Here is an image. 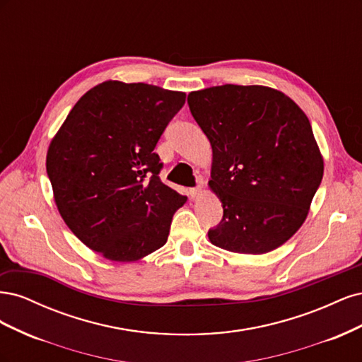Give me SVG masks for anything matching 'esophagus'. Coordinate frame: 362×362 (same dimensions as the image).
Here are the masks:
<instances>
[{"label": "esophagus", "mask_w": 362, "mask_h": 362, "mask_svg": "<svg viewBox=\"0 0 362 362\" xmlns=\"http://www.w3.org/2000/svg\"><path fill=\"white\" fill-rule=\"evenodd\" d=\"M201 194H202V187H201V185H198V187H194V189H190L192 199H196V198H198V196H201Z\"/></svg>", "instance_id": "1"}]
</instances>
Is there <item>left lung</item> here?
<instances>
[{"instance_id":"obj_1","label":"left lung","mask_w":362,"mask_h":362,"mask_svg":"<svg viewBox=\"0 0 362 362\" xmlns=\"http://www.w3.org/2000/svg\"><path fill=\"white\" fill-rule=\"evenodd\" d=\"M187 103L211 144L208 185L223 206L210 242L254 255L279 247L305 222L323 178L308 117L266 86L208 87Z\"/></svg>"}]
</instances>
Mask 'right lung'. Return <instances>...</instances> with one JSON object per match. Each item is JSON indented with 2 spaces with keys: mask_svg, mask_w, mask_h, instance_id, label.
<instances>
[{
  "mask_svg": "<svg viewBox=\"0 0 362 362\" xmlns=\"http://www.w3.org/2000/svg\"><path fill=\"white\" fill-rule=\"evenodd\" d=\"M185 103L184 92L104 81L74 105L47 154L64 223L107 259L129 262L168 242L185 196L163 184L154 149Z\"/></svg>",
  "mask_w": 362,
  "mask_h": 362,
  "instance_id": "add662e5",
  "label": "right lung"
}]
</instances>
